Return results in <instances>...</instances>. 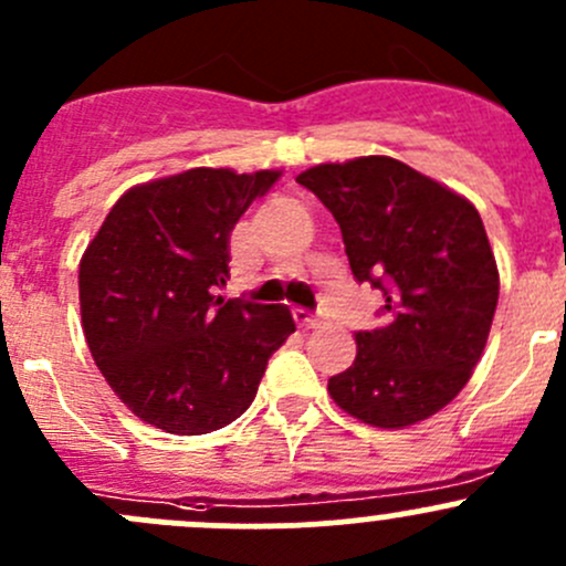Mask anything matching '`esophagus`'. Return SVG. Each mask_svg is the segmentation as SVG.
I'll return each instance as SVG.
<instances>
[{
	"instance_id": "1",
	"label": "esophagus",
	"mask_w": 566,
	"mask_h": 566,
	"mask_svg": "<svg viewBox=\"0 0 566 566\" xmlns=\"http://www.w3.org/2000/svg\"><path fill=\"white\" fill-rule=\"evenodd\" d=\"M293 317L301 328H319V325H323V319L312 315L310 310H293Z\"/></svg>"
}]
</instances>
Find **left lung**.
<instances>
[{
	"instance_id": "8db88e82",
	"label": "left lung",
	"mask_w": 566,
	"mask_h": 566,
	"mask_svg": "<svg viewBox=\"0 0 566 566\" xmlns=\"http://www.w3.org/2000/svg\"><path fill=\"white\" fill-rule=\"evenodd\" d=\"M295 180L331 210L358 282L384 290V323L328 380L342 410L402 430L447 408L482 358L499 268L479 210L389 156L319 164Z\"/></svg>"
}]
</instances>
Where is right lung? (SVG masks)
Masks as SVG:
<instances>
[{
	"label": "right lung",
	"mask_w": 566,
	"mask_h": 566,
	"mask_svg": "<svg viewBox=\"0 0 566 566\" xmlns=\"http://www.w3.org/2000/svg\"><path fill=\"white\" fill-rule=\"evenodd\" d=\"M279 175L199 167L142 182L84 251L90 353L125 408L158 430L205 436L235 421L295 331L287 306L216 295L230 279V232Z\"/></svg>",
	"instance_id": "obj_1"
}]
</instances>
